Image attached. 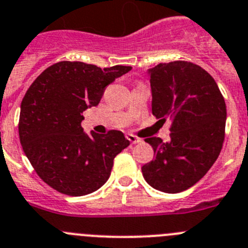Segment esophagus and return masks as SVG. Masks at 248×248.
I'll return each mask as SVG.
<instances>
[{
  "label": "esophagus",
  "instance_id": "34e87169",
  "mask_svg": "<svg viewBox=\"0 0 248 248\" xmlns=\"http://www.w3.org/2000/svg\"><path fill=\"white\" fill-rule=\"evenodd\" d=\"M126 139H128L131 144H139V142H141V139L138 138V136L133 135V134H126Z\"/></svg>",
  "mask_w": 248,
  "mask_h": 248
}]
</instances>
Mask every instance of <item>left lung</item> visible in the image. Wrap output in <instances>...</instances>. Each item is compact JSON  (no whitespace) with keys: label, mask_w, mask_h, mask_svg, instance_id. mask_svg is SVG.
I'll use <instances>...</instances> for the list:
<instances>
[{"label":"left lung","mask_w":248,"mask_h":248,"mask_svg":"<svg viewBox=\"0 0 248 248\" xmlns=\"http://www.w3.org/2000/svg\"><path fill=\"white\" fill-rule=\"evenodd\" d=\"M152 114L171 120L169 142L147 138L155 160L141 167L155 189L179 193L205 176L221 151L226 104L215 79L189 61L158 63L149 70Z\"/></svg>","instance_id":"1"}]
</instances>
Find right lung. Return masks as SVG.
Wrapping results in <instances>:
<instances>
[{
  "instance_id": "right-lung-1",
  "label": "right lung",
  "mask_w": 248,
  "mask_h": 248,
  "mask_svg": "<svg viewBox=\"0 0 248 248\" xmlns=\"http://www.w3.org/2000/svg\"><path fill=\"white\" fill-rule=\"evenodd\" d=\"M130 70L60 61L31 83L20 104L18 131L24 154L47 186L79 197L106 183L114 157L130 142L119 130L87 135L82 113L98 106L107 86Z\"/></svg>"
}]
</instances>
